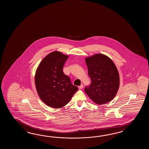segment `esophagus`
<instances>
[{"instance_id":"1","label":"esophagus","mask_w":149,"mask_h":149,"mask_svg":"<svg viewBox=\"0 0 149 149\" xmlns=\"http://www.w3.org/2000/svg\"><path fill=\"white\" fill-rule=\"evenodd\" d=\"M83 87H84V85H83L82 84H81V85L79 86V88L80 89H81L83 88Z\"/></svg>"}]
</instances>
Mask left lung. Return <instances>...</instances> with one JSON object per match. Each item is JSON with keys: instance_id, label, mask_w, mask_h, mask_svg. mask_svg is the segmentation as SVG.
<instances>
[{"instance_id": "obj_1", "label": "left lung", "mask_w": 149, "mask_h": 149, "mask_svg": "<svg viewBox=\"0 0 149 149\" xmlns=\"http://www.w3.org/2000/svg\"><path fill=\"white\" fill-rule=\"evenodd\" d=\"M85 61L91 79V85L85 88L86 93L97 104L111 101L117 94L120 84L119 72L113 62L102 54L86 57Z\"/></svg>"}]
</instances>
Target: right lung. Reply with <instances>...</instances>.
Instances as JSON below:
<instances>
[{"label":"right lung","mask_w":149,"mask_h":149,"mask_svg":"<svg viewBox=\"0 0 149 149\" xmlns=\"http://www.w3.org/2000/svg\"><path fill=\"white\" fill-rule=\"evenodd\" d=\"M68 56L55 51L44 58L35 74V85L38 95L46 104L60 108L67 104L78 89L63 71Z\"/></svg>","instance_id":"add662e5"}]
</instances>
